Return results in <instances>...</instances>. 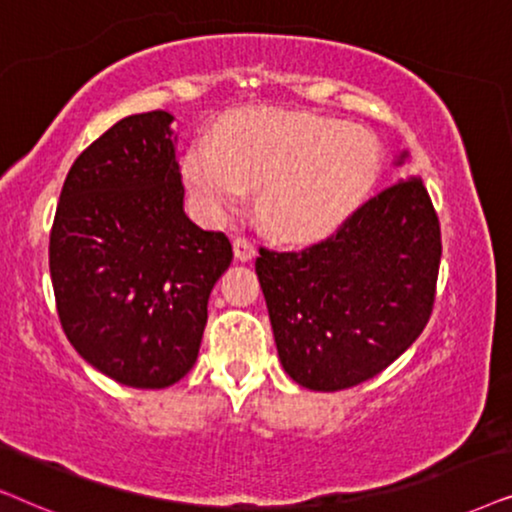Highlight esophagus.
<instances>
[{"mask_svg": "<svg viewBox=\"0 0 512 512\" xmlns=\"http://www.w3.org/2000/svg\"><path fill=\"white\" fill-rule=\"evenodd\" d=\"M255 245H252V241H248V238L243 236H236L234 238V255L238 262H250L252 257H255Z\"/></svg>", "mask_w": 512, "mask_h": 512, "instance_id": "34e87169", "label": "esophagus"}]
</instances>
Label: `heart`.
<instances>
[{"label":"heart","mask_w":512,"mask_h":512,"mask_svg":"<svg viewBox=\"0 0 512 512\" xmlns=\"http://www.w3.org/2000/svg\"><path fill=\"white\" fill-rule=\"evenodd\" d=\"M370 133L335 119L283 109H245L224 121L217 142H196L182 177L203 217L224 220L257 192V217L281 241L330 234L377 177Z\"/></svg>","instance_id":"heart-1"}]
</instances>
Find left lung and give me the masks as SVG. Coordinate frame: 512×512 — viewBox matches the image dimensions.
<instances>
[{"instance_id": "8db88e82", "label": "left lung", "mask_w": 512, "mask_h": 512, "mask_svg": "<svg viewBox=\"0 0 512 512\" xmlns=\"http://www.w3.org/2000/svg\"><path fill=\"white\" fill-rule=\"evenodd\" d=\"M440 255V222L419 177L372 196L325 241L260 248L255 271L283 370L311 391L377 377L424 332Z\"/></svg>"}]
</instances>
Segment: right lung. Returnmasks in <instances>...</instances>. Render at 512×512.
Instances as JSON below:
<instances>
[{"mask_svg":"<svg viewBox=\"0 0 512 512\" xmlns=\"http://www.w3.org/2000/svg\"><path fill=\"white\" fill-rule=\"evenodd\" d=\"M173 114L114 124L72 163L51 229L60 325L81 358L133 388H166L199 358L208 297L231 264L222 231L182 208Z\"/></svg>","mask_w":512,"mask_h":512,"instance_id":"obj_1","label":"right lung"}]
</instances>
